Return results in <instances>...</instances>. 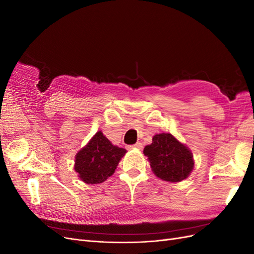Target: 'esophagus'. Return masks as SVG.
<instances>
[{
    "label": "esophagus",
    "instance_id": "esophagus-1",
    "mask_svg": "<svg viewBox=\"0 0 254 254\" xmlns=\"http://www.w3.org/2000/svg\"><path fill=\"white\" fill-rule=\"evenodd\" d=\"M130 147H131V148H137V149L141 150V149L143 148V144H142L141 142H137V143H135V144L130 146Z\"/></svg>",
    "mask_w": 254,
    "mask_h": 254
}]
</instances>
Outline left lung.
Returning <instances> with one entry per match:
<instances>
[{
	"label": "left lung",
	"mask_w": 254,
	"mask_h": 254,
	"mask_svg": "<svg viewBox=\"0 0 254 254\" xmlns=\"http://www.w3.org/2000/svg\"><path fill=\"white\" fill-rule=\"evenodd\" d=\"M144 155L148 158L155 175L165 181L186 179L194 167L190 150L171 133L153 135L152 143L145 146Z\"/></svg>",
	"instance_id": "8db88e82"
}]
</instances>
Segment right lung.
Instances as JSON below:
<instances>
[{
    "instance_id": "right-lung-1",
    "label": "right lung",
    "mask_w": 254,
    "mask_h": 254,
    "mask_svg": "<svg viewBox=\"0 0 254 254\" xmlns=\"http://www.w3.org/2000/svg\"><path fill=\"white\" fill-rule=\"evenodd\" d=\"M125 153L126 149L112 145L102 131H98L76 155L75 171L83 182L102 183L114 173Z\"/></svg>"
}]
</instances>
